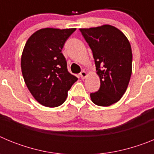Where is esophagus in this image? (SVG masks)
I'll use <instances>...</instances> for the list:
<instances>
[{"label":"esophagus","instance_id":"esophagus-1","mask_svg":"<svg viewBox=\"0 0 154 154\" xmlns=\"http://www.w3.org/2000/svg\"><path fill=\"white\" fill-rule=\"evenodd\" d=\"M87 74L86 72H85V71H82V72H81V73H80V76H81V79H84L86 77Z\"/></svg>","mask_w":154,"mask_h":154}]
</instances>
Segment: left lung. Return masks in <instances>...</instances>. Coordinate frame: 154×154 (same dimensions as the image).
Returning a JSON list of instances; mask_svg holds the SVG:
<instances>
[{"mask_svg": "<svg viewBox=\"0 0 154 154\" xmlns=\"http://www.w3.org/2000/svg\"><path fill=\"white\" fill-rule=\"evenodd\" d=\"M82 35L92 51L100 87L90 93L97 106H109L118 102L127 89L132 74L131 46L118 28L105 24L80 28Z\"/></svg>", "mask_w": 154, "mask_h": 154, "instance_id": "left-lung-1", "label": "left lung"}]
</instances>
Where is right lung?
<instances>
[{"label": "right lung", "instance_id": "right-lung-1", "mask_svg": "<svg viewBox=\"0 0 154 154\" xmlns=\"http://www.w3.org/2000/svg\"><path fill=\"white\" fill-rule=\"evenodd\" d=\"M76 28H43L30 37L21 55V72L28 90L47 107L62 105L78 79L69 72L62 53L65 42Z\"/></svg>", "mask_w": 154, "mask_h": 154}]
</instances>
